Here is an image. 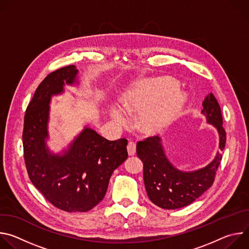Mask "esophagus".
Masks as SVG:
<instances>
[{
	"label": "esophagus",
	"mask_w": 249,
	"mask_h": 249,
	"mask_svg": "<svg viewBox=\"0 0 249 249\" xmlns=\"http://www.w3.org/2000/svg\"><path fill=\"white\" fill-rule=\"evenodd\" d=\"M127 151L129 156H134L136 154V144L134 142H129L127 146Z\"/></svg>",
	"instance_id": "esophagus-1"
}]
</instances>
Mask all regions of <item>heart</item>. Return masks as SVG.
Here are the masks:
<instances>
[{
    "label": "heart",
    "instance_id": "heart-1",
    "mask_svg": "<svg viewBox=\"0 0 249 249\" xmlns=\"http://www.w3.org/2000/svg\"><path fill=\"white\" fill-rule=\"evenodd\" d=\"M171 78L146 80L129 89L122 99L128 113H142L139 126L146 133H159L180 114L187 102V95ZM112 118L119 124L127 123V116L119 108H113Z\"/></svg>",
    "mask_w": 249,
    "mask_h": 249
}]
</instances>
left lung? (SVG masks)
I'll use <instances>...</instances> for the list:
<instances>
[{
	"instance_id": "left-lung-1",
	"label": "left lung",
	"mask_w": 249,
	"mask_h": 249,
	"mask_svg": "<svg viewBox=\"0 0 249 249\" xmlns=\"http://www.w3.org/2000/svg\"><path fill=\"white\" fill-rule=\"evenodd\" d=\"M202 113L206 116L207 122L218 130L219 148L223 151L227 136L223 127L221 107L213 93L205 97ZM137 155L144 164V183L150 200L167 210L185 207L207 191L214 183L222 160V155L218 152L214 160L207 166L195 171H181L167 160L161 140L158 136L138 142Z\"/></svg>"
}]
</instances>
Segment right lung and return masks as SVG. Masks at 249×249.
<instances>
[{
  "label": "right lung",
  "instance_id": "1",
  "mask_svg": "<svg viewBox=\"0 0 249 249\" xmlns=\"http://www.w3.org/2000/svg\"><path fill=\"white\" fill-rule=\"evenodd\" d=\"M74 65L50 73L38 86L24 115L23 156L32 184L56 208L88 212L105 196L110 176L127 158L126 139L108 141L86 127L63 155L46 146L51 96L77 82ZM78 84V82H77Z\"/></svg>",
  "mask_w": 249,
  "mask_h": 249
}]
</instances>
